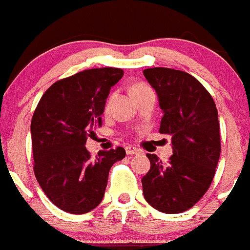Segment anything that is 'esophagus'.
Instances as JSON below:
<instances>
[{
	"mask_svg": "<svg viewBox=\"0 0 250 250\" xmlns=\"http://www.w3.org/2000/svg\"><path fill=\"white\" fill-rule=\"evenodd\" d=\"M126 150V154L127 155H133V154H140L141 150L138 149V148L133 147V146H127V147L125 148Z\"/></svg>",
	"mask_w": 250,
	"mask_h": 250,
	"instance_id": "1",
	"label": "esophagus"
}]
</instances>
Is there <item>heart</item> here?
I'll use <instances>...</instances> for the list:
<instances>
[{
  "mask_svg": "<svg viewBox=\"0 0 250 250\" xmlns=\"http://www.w3.org/2000/svg\"><path fill=\"white\" fill-rule=\"evenodd\" d=\"M143 87H146V86H145V85H140V83H138V85H135V86H133V87L131 88V91L140 90V88H143Z\"/></svg>",
  "mask_w": 250,
  "mask_h": 250,
  "instance_id": "b5f03b06",
  "label": "heart"
}]
</instances>
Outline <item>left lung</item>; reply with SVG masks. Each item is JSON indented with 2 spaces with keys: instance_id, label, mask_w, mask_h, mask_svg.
<instances>
[{
  "instance_id": "obj_1",
  "label": "left lung",
  "mask_w": 250,
  "mask_h": 250,
  "mask_svg": "<svg viewBox=\"0 0 250 250\" xmlns=\"http://www.w3.org/2000/svg\"><path fill=\"white\" fill-rule=\"evenodd\" d=\"M159 98V132L171 136L172 155L163 163L147 154L150 169L142 177L145 199L159 211L179 214L206 194L219 163L221 142L217 109L191 74L169 68L143 70Z\"/></svg>"
}]
</instances>
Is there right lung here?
Listing matches in <instances>:
<instances>
[{
  "label": "right lung",
  "mask_w": 250,
  "mask_h": 250,
  "mask_svg": "<svg viewBox=\"0 0 250 250\" xmlns=\"http://www.w3.org/2000/svg\"><path fill=\"white\" fill-rule=\"evenodd\" d=\"M124 75L119 68L80 71L54 83L41 97L31 120L34 172L49 201L70 214H85L102 202L108 175L125 158L118 147L92 159L85 145L102 125L110 87Z\"/></svg>",
  "instance_id": "1"
}]
</instances>
